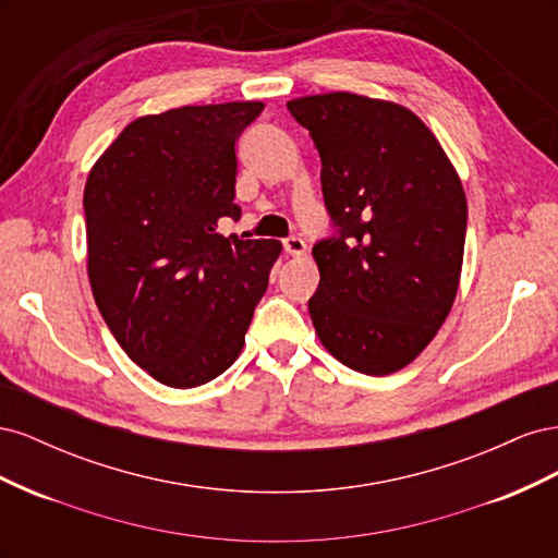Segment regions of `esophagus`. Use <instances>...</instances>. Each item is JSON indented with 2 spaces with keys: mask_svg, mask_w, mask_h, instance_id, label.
Instances as JSON below:
<instances>
[{
  "mask_svg": "<svg viewBox=\"0 0 558 558\" xmlns=\"http://www.w3.org/2000/svg\"><path fill=\"white\" fill-rule=\"evenodd\" d=\"M283 251L293 258H300V256H305V253H307V244H305V240H300V238H289V240H283Z\"/></svg>",
  "mask_w": 558,
  "mask_h": 558,
  "instance_id": "34e87169",
  "label": "esophagus"
}]
</instances>
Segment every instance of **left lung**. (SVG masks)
<instances>
[{"label": "left lung", "mask_w": 558, "mask_h": 558, "mask_svg": "<svg viewBox=\"0 0 558 558\" xmlns=\"http://www.w3.org/2000/svg\"><path fill=\"white\" fill-rule=\"evenodd\" d=\"M286 107L316 144L324 199L340 230L312 248L318 340L356 373L393 375L430 344L459 291L461 177L402 105L340 90Z\"/></svg>", "instance_id": "1"}]
</instances>
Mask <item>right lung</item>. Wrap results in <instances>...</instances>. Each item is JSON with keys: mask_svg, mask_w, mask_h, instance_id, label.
Masks as SVG:
<instances>
[{"mask_svg": "<svg viewBox=\"0 0 558 558\" xmlns=\"http://www.w3.org/2000/svg\"><path fill=\"white\" fill-rule=\"evenodd\" d=\"M263 102L140 116L97 158L83 191L88 279L130 361L193 388L238 361L281 253L216 232L234 205L238 144Z\"/></svg>", "mask_w": 558, "mask_h": 558, "instance_id": "obj_1", "label": "right lung"}]
</instances>
